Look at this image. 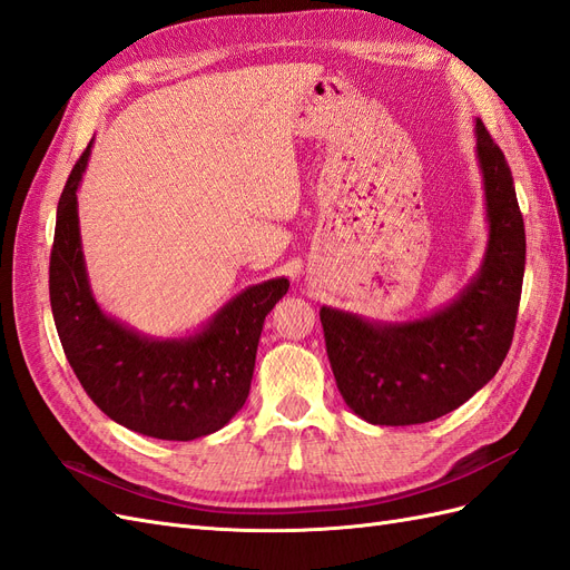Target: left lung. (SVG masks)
Instances as JSON below:
<instances>
[{"mask_svg":"<svg viewBox=\"0 0 570 570\" xmlns=\"http://www.w3.org/2000/svg\"><path fill=\"white\" fill-rule=\"evenodd\" d=\"M488 247L480 268L438 312L371 321L321 306L327 358L342 400L373 425L435 421L485 387L511 347L519 314L525 228L502 149L475 118Z\"/></svg>","mask_w":570,"mask_h":570,"instance_id":"1","label":"left lung"}]
</instances>
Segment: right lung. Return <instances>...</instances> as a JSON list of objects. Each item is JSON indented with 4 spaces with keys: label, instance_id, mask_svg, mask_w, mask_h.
<instances>
[{
    "label": "right lung",
    "instance_id": "right-lung-1",
    "mask_svg": "<svg viewBox=\"0 0 570 570\" xmlns=\"http://www.w3.org/2000/svg\"><path fill=\"white\" fill-rule=\"evenodd\" d=\"M92 145L66 180L49 258V302L68 364L90 400L135 433L178 442L212 435L245 406L264 321L289 281L245 287L183 337H151L109 316L95 299L78 220Z\"/></svg>",
    "mask_w": 570,
    "mask_h": 570
}]
</instances>
